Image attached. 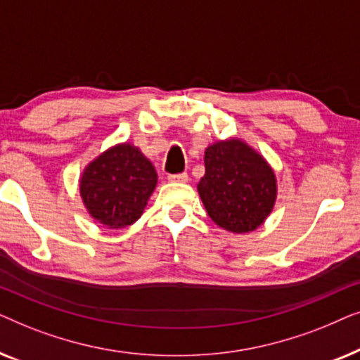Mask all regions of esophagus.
Wrapping results in <instances>:
<instances>
[{"instance_id":"1","label":"esophagus","mask_w":360,"mask_h":360,"mask_svg":"<svg viewBox=\"0 0 360 360\" xmlns=\"http://www.w3.org/2000/svg\"><path fill=\"white\" fill-rule=\"evenodd\" d=\"M167 180L174 181V184H185V181H188V174H185V172H181V174H170L167 175Z\"/></svg>"}]
</instances>
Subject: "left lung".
<instances>
[{"instance_id": "8db88e82", "label": "left lung", "mask_w": 360, "mask_h": 360, "mask_svg": "<svg viewBox=\"0 0 360 360\" xmlns=\"http://www.w3.org/2000/svg\"><path fill=\"white\" fill-rule=\"evenodd\" d=\"M198 191L210 218L231 233L257 229L277 196L272 169L238 139L216 142L205 150Z\"/></svg>"}]
</instances>
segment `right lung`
I'll list each match as a JSON object with an SVG mask.
<instances>
[{
  "label": "right lung",
  "instance_id": "obj_1",
  "mask_svg": "<svg viewBox=\"0 0 360 360\" xmlns=\"http://www.w3.org/2000/svg\"><path fill=\"white\" fill-rule=\"evenodd\" d=\"M157 185V174L139 149L120 144L83 172L80 193L90 214L108 228L136 223Z\"/></svg>",
  "mask_w": 360,
  "mask_h": 360
}]
</instances>
